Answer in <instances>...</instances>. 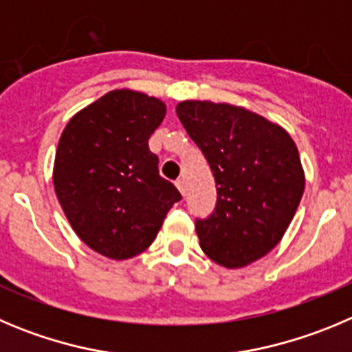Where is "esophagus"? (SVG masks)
<instances>
[{"label": "esophagus", "instance_id": "34e87169", "mask_svg": "<svg viewBox=\"0 0 352 352\" xmlns=\"http://www.w3.org/2000/svg\"><path fill=\"white\" fill-rule=\"evenodd\" d=\"M176 186L182 192V195H185V183H183V179H176Z\"/></svg>", "mask_w": 352, "mask_h": 352}]
</instances>
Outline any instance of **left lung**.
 Segmentation results:
<instances>
[{"mask_svg": "<svg viewBox=\"0 0 352 352\" xmlns=\"http://www.w3.org/2000/svg\"><path fill=\"white\" fill-rule=\"evenodd\" d=\"M176 113L216 182L214 211L195 220L202 251L227 269L256 262L283 239L304 193V169L292 136L227 102L183 101Z\"/></svg>", "mask_w": 352, "mask_h": 352, "instance_id": "1", "label": "left lung"}]
</instances>
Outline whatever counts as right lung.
<instances>
[{
    "instance_id": "obj_1",
    "label": "right lung",
    "mask_w": 352,
    "mask_h": 352,
    "mask_svg": "<svg viewBox=\"0 0 352 352\" xmlns=\"http://www.w3.org/2000/svg\"><path fill=\"white\" fill-rule=\"evenodd\" d=\"M164 117L160 99L111 90L76 113L60 134L56 195L76 235L99 254L125 260L143 253L182 201L148 148Z\"/></svg>"
}]
</instances>
